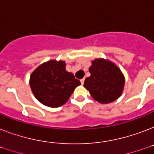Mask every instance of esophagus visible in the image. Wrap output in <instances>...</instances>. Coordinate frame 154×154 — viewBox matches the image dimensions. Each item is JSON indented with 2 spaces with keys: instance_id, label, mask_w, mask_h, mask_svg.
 I'll list each match as a JSON object with an SVG mask.
<instances>
[{
  "instance_id": "obj_1",
  "label": "esophagus",
  "mask_w": 154,
  "mask_h": 154,
  "mask_svg": "<svg viewBox=\"0 0 154 154\" xmlns=\"http://www.w3.org/2000/svg\"><path fill=\"white\" fill-rule=\"evenodd\" d=\"M84 82H85V78H82V79L81 80V83L83 85V84H84Z\"/></svg>"
}]
</instances>
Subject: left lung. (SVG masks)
<instances>
[{"label":"left lung","mask_w":154,"mask_h":154,"mask_svg":"<svg viewBox=\"0 0 154 154\" xmlns=\"http://www.w3.org/2000/svg\"><path fill=\"white\" fill-rule=\"evenodd\" d=\"M90 77L85 78L84 86L94 100L108 104L117 100L122 94L125 77L114 63L105 59H95L89 67Z\"/></svg>","instance_id":"8db88e82"}]
</instances>
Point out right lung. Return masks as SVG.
<instances>
[{
	"label": "right lung",
	"mask_w": 154,
	"mask_h": 154,
	"mask_svg": "<svg viewBox=\"0 0 154 154\" xmlns=\"http://www.w3.org/2000/svg\"><path fill=\"white\" fill-rule=\"evenodd\" d=\"M65 62L51 60L43 63L30 76L29 85L35 97L51 108L63 105L75 88L81 85L72 72L65 69Z\"/></svg>",
	"instance_id": "1"
}]
</instances>
